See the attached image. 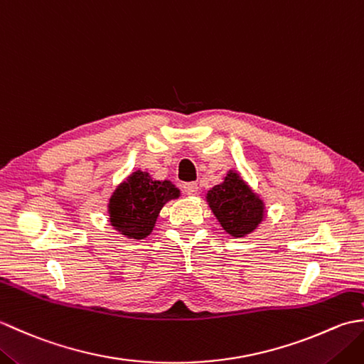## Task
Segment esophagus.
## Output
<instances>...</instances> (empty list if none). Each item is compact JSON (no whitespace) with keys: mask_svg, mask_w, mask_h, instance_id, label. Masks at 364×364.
Here are the masks:
<instances>
[{"mask_svg":"<svg viewBox=\"0 0 364 364\" xmlns=\"http://www.w3.org/2000/svg\"><path fill=\"white\" fill-rule=\"evenodd\" d=\"M183 191H184V194H188V196H196L197 191H198L197 183H184Z\"/></svg>","mask_w":364,"mask_h":364,"instance_id":"esophagus-1","label":"esophagus"}]
</instances>
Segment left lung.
Returning <instances> with one entry per match:
<instances>
[{"label":"left lung","mask_w":364,"mask_h":364,"mask_svg":"<svg viewBox=\"0 0 364 364\" xmlns=\"http://www.w3.org/2000/svg\"><path fill=\"white\" fill-rule=\"evenodd\" d=\"M206 202L228 235L244 237L258 228L266 208L236 170H228L220 184L208 191Z\"/></svg>","instance_id":"1"}]
</instances>
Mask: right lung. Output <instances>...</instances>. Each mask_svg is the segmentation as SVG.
<instances>
[{
	"label": "right lung",
	"mask_w": 364,
	"mask_h": 364,
	"mask_svg": "<svg viewBox=\"0 0 364 364\" xmlns=\"http://www.w3.org/2000/svg\"><path fill=\"white\" fill-rule=\"evenodd\" d=\"M178 197L180 189L172 181L153 180L149 172L136 170L112 192L109 222L125 237L144 239L153 231L162 206Z\"/></svg>",
	"instance_id": "right-lung-1"
}]
</instances>
